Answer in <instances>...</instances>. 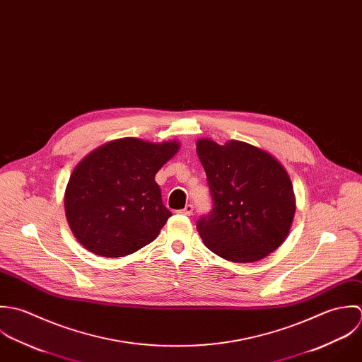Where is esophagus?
Returning a JSON list of instances; mask_svg holds the SVG:
<instances>
[{"label":"esophagus","instance_id":"esophagus-1","mask_svg":"<svg viewBox=\"0 0 362 362\" xmlns=\"http://www.w3.org/2000/svg\"><path fill=\"white\" fill-rule=\"evenodd\" d=\"M180 214H183V216H192L193 214V206L192 204H187L183 210H180Z\"/></svg>","mask_w":362,"mask_h":362}]
</instances>
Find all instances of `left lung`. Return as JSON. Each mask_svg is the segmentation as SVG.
Returning a JSON list of instances; mask_svg holds the SVG:
<instances>
[{"label": "left lung", "mask_w": 362, "mask_h": 362, "mask_svg": "<svg viewBox=\"0 0 362 362\" xmlns=\"http://www.w3.org/2000/svg\"><path fill=\"white\" fill-rule=\"evenodd\" d=\"M213 210L197 222L204 245L235 263L264 259L283 245L295 216L288 172L270 152L238 140H197Z\"/></svg>", "instance_id": "obj_1"}]
</instances>
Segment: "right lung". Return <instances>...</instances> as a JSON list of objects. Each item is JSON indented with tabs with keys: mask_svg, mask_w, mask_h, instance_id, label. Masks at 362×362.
<instances>
[{
	"mask_svg": "<svg viewBox=\"0 0 362 362\" xmlns=\"http://www.w3.org/2000/svg\"><path fill=\"white\" fill-rule=\"evenodd\" d=\"M179 148L176 140L126 137L89 152L74 168L64 194L76 240L102 257H123L151 243L172 216L155 175Z\"/></svg>",
	"mask_w": 362,
	"mask_h": 362,
	"instance_id": "1",
	"label": "right lung"
}]
</instances>
